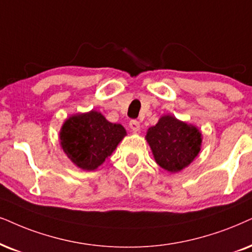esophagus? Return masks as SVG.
Instances as JSON below:
<instances>
[{"label": "esophagus", "instance_id": "esophagus-1", "mask_svg": "<svg viewBox=\"0 0 252 252\" xmlns=\"http://www.w3.org/2000/svg\"><path fill=\"white\" fill-rule=\"evenodd\" d=\"M129 126H130V129H131L133 132H137V131H139V128H141V124H139V122L137 120H131L129 122Z\"/></svg>", "mask_w": 252, "mask_h": 252}]
</instances>
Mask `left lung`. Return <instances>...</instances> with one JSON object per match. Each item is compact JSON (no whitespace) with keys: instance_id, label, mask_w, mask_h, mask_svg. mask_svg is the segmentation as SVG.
I'll return each mask as SVG.
<instances>
[{"instance_id":"8db88e82","label":"left lung","mask_w":252,"mask_h":252,"mask_svg":"<svg viewBox=\"0 0 252 252\" xmlns=\"http://www.w3.org/2000/svg\"><path fill=\"white\" fill-rule=\"evenodd\" d=\"M146 141L159 166L178 172L192 163L199 154L202 139L195 126L167 115L148 130Z\"/></svg>"}]
</instances>
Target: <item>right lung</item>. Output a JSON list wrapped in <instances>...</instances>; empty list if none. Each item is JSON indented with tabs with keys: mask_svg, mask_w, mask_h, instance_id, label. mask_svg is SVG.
I'll use <instances>...</instances> for the list:
<instances>
[{
	"mask_svg": "<svg viewBox=\"0 0 252 252\" xmlns=\"http://www.w3.org/2000/svg\"><path fill=\"white\" fill-rule=\"evenodd\" d=\"M126 135L121 124L110 123L97 111L69 117L60 131L67 157L82 170L93 171L103 163Z\"/></svg>",
	"mask_w": 252,
	"mask_h": 252,
	"instance_id": "add662e5",
	"label": "right lung"
}]
</instances>
